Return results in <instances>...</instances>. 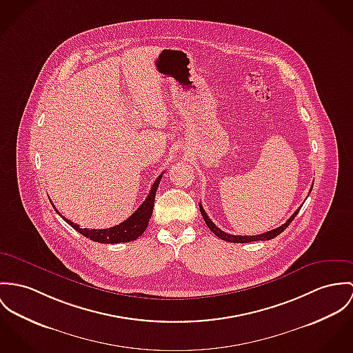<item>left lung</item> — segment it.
I'll return each mask as SVG.
<instances>
[{"label": "left lung", "instance_id": "left-lung-1", "mask_svg": "<svg viewBox=\"0 0 353 353\" xmlns=\"http://www.w3.org/2000/svg\"><path fill=\"white\" fill-rule=\"evenodd\" d=\"M299 209H301V208H299ZM299 209H296V210L292 213V216L290 217L289 220H288L285 224L281 225L279 228H275V229H272V230H270V232H265V233H261V234H256V236H240V234L236 236V234L225 233L224 230H221L220 228H217L216 224L209 219V216H208L206 212L203 210L202 205L199 203V210H201V214H202L205 223H206L208 228H209L217 237H220L221 240H225V241H229V243H241V244H244V243H251V241H264V240H271V239L276 237L278 234H281V233L291 224V221H292V220L295 219V216L298 214Z\"/></svg>", "mask_w": 353, "mask_h": 353}]
</instances>
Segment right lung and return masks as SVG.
<instances>
[{
  "instance_id": "obj_1",
  "label": "right lung",
  "mask_w": 353,
  "mask_h": 353,
  "mask_svg": "<svg viewBox=\"0 0 353 353\" xmlns=\"http://www.w3.org/2000/svg\"><path fill=\"white\" fill-rule=\"evenodd\" d=\"M161 174L158 176V179L155 181V183L151 188V192L148 194V196L145 198V201L139 206V209L127 219L124 223L108 228V229H88V228H81L79 225L74 224L72 221L67 220L65 217L62 216L64 221L70 226H72L77 232H79L81 234H83L85 237L97 241V243H102V244H117V243H129L136 240L137 237H140L144 230L147 229L150 219L152 216V210H154V203H155V195L157 190L159 188L161 183ZM54 206V205H52ZM57 210V209H55ZM58 212V210H57ZM59 213V212H58ZM61 214V213H59Z\"/></svg>"
}]
</instances>
